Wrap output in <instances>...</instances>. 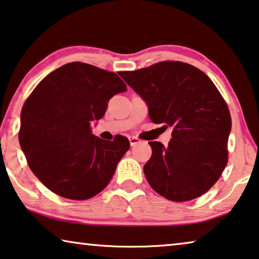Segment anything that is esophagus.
Segmentation results:
<instances>
[{"instance_id": "34e87169", "label": "esophagus", "mask_w": 259, "mask_h": 259, "mask_svg": "<svg viewBox=\"0 0 259 259\" xmlns=\"http://www.w3.org/2000/svg\"><path fill=\"white\" fill-rule=\"evenodd\" d=\"M129 142H130V145H131V146H135V145L140 144L141 140H140V138L135 137V136H129Z\"/></svg>"}]
</instances>
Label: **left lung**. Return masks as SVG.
I'll return each mask as SVG.
<instances>
[{"label":"left lung","mask_w":259,"mask_h":259,"mask_svg":"<svg viewBox=\"0 0 259 259\" xmlns=\"http://www.w3.org/2000/svg\"><path fill=\"white\" fill-rule=\"evenodd\" d=\"M119 75L146 102L153 123L173 126L167 146L149 142L152 156L144 175L150 186L175 202L204 194L228 163L231 130L228 106L213 81L181 61H160Z\"/></svg>","instance_id":"1"}]
</instances>
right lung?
Masks as SVG:
<instances>
[{
    "mask_svg": "<svg viewBox=\"0 0 259 259\" xmlns=\"http://www.w3.org/2000/svg\"><path fill=\"white\" fill-rule=\"evenodd\" d=\"M126 91L114 72L69 63L50 73L26 99L18 140L33 175L56 194L87 200L101 192L130 148L117 135L103 141L92 122L105 115L108 101Z\"/></svg>",
    "mask_w": 259,
    "mask_h": 259,
    "instance_id": "right-lung-1",
    "label": "right lung"
}]
</instances>
